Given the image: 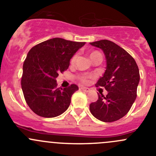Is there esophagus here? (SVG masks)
<instances>
[{"instance_id":"34e87169","label":"esophagus","mask_w":156,"mask_h":156,"mask_svg":"<svg viewBox=\"0 0 156 156\" xmlns=\"http://www.w3.org/2000/svg\"><path fill=\"white\" fill-rule=\"evenodd\" d=\"M80 90H83V91H84V92H89V91H90V89L87 88V87H81V88H80Z\"/></svg>"}]
</instances>
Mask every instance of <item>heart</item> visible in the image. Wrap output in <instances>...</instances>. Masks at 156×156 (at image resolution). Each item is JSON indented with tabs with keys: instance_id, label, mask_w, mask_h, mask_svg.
Listing matches in <instances>:
<instances>
[{
	"instance_id": "heart-1",
	"label": "heart",
	"mask_w": 156,
	"mask_h": 156,
	"mask_svg": "<svg viewBox=\"0 0 156 156\" xmlns=\"http://www.w3.org/2000/svg\"><path fill=\"white\" fill-rule=\"evenodd\" d=\"M101 55V53L98 52H97V51H94V52H91L90 53V55H89V56H90V59H92V58H94V56H96V55ZM76 58H77V55H73V57L72 58V59H71V64L73 65L74 63L75 62V61H76ZM79 81H81V83H83V84H87V78L85 76H82V77H79Z\"/></svg>"
}]
</instances>
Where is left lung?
Masks as SVG:
<instances>
[{
    "instance_id": "left-lung-1",
    "label": "left lung",
    "mask_w": 156,
    "mask_h": 156,
    "mask_svg": "<svg viewBox=\"0 0 156 156\" xmlns=\"http://www.w3.org/2000/svg\"><path fill=\"white\" fill-rule=\"evenodd\" d=\"M90 44L102 49L105 55L107 67L96 86L107 90L105 97L98 94V101L90 104V111L101 121H116L129 112L136 98L140 78L139 68L125 49L110 40Z\"/></svg>"
}]
</instances>
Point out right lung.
<instances>
[{
	"mask_svg": "<svg viewBox=\"0 0 156 156\" xmlns=\"http://www.w3.org/2000/svg\"><path fill=\"white\" fill-rule=\"evenodd\" d=\"M85 43L53 38L33 46L23 66L21 86L26 102L36 114L55 117L64 113L78 87L57 88L58 73L69 69L70 59Z\"/></svg>",
	"mask_w": 156,
	"mask_h": 156,
	"instance_id": "1",
	"label": "right lung"
}]
</instances>
